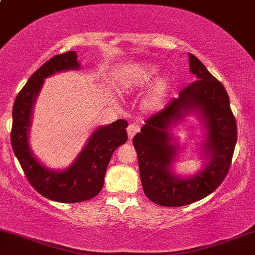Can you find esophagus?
I'll return each mask as SVG.
<instances>
[{"instance_id":"34e87169","label":"esophagus","mask_w":255,"mask_h":255,"mask_svg":"<svg viewBox=\"0 0 255 255\" xmlns=\"http://www.w3.org/2000/svg\"><path fill=\"white\" fill-rule=\"evenodd\" d=\"M137 130H139V127L135 125H129L127 127V134H128V137L129 139H133L134 135L137 133Z\"/></svg>"}]
</instances>
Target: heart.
I'll use <instances>...</instances> for the list:
<instances>
[{"instance_id": "b5f03b06", "label": "heart", "mask_w": 255, "mask_h": 255, "mask_svg": "<svg viewBox=\"0 0 255 255\" xmlns=\"http://www.w3.org/2000/svg\"><path fill=\"white\" fill-rule=\"evenodd\" d=\"M158 73L157 66L154 64H140V66L135 67V68H131L130 71H128L127 74L125 75L122 79V90L125 92L130 93V92H136L145 89L148 84L153 80V78L156 77ZM171 87V79L169 77H162L157 80V83L152 87L151 93H150V102L151 105H154L160 101L166 93L169 92Z\"/></svg>"}]
</instances>
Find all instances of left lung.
I'll use <instances>...</instances> for the list:
<instances>
[{
    "label": "left lung",
    "instance_id": "1",
    "mask_svg": "<svg viewBox=\"0 0 255 255\" xmlns=\"http://www.w3.org/2000/svg\"><path fill=\"white\" fill-rule=\"evenodd\" d=\"M189 71L197 81L189 84L156 115L145 121L133 137L140 180L146 197L154 204L176 207L200 200L218 188L229 171L238 127L227 91L194 55L189 54ZM197 111L208 129L204 145L207 164L198 174L182 179L172 174L177 145L171 144V124Z\"/></svg>",
    "mask_w": 255,
    "mask_h": 255
}]
</instances>
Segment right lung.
<instances>
[{
    "label": "right lung",
    "instance_id": "obj_1",
    "mask_svg": "<svg viewBox=\"0 0 255 255\" xmlns=\"http://www.w3.org/2000/svg\"><path fill=\"white\" fill-rule=\"evenodd\" d=\"M77 58L75 51L56 55L31 75L14 102L10 131L11 147L32 187L50 200L68 204L90 200L102 191L111 154L128 137V124L125 120L102 126L89 137L77 159L62 171L50 170L33 156L28 146V129L33 104L44 79L62 71L79 69Z\"/></svg>",
    "mask_w": 255,
    "mask_h": 255
}]
</instances>
